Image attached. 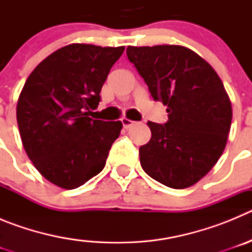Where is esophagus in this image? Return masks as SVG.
I'll return each mask as SVG.
<instances>
[{
	"label": "esophagus",
	"instance_id": "esophagus-1",
	"mask_svg": "<svg viewBox=\"0 0 252 252\" xmlns=\"http://www.w3.org/2000/svg\"><path fill=\"white\" fill-rule=\"evenodd\" d=\"M121 122H122V125H124V128H130L131 126H132V125H133V121H131V120L126 119V117H122Z\"/></svg>",
	"mask_w": 252,
	"mask_h": 252
}]
</instances>
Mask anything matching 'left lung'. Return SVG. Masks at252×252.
Listing matches in <instances>:
<instances>
[{
  "mask_svg": "<svg viewBox=\"0 0 252 252\" xmlns=\"http://www.w3.org/2000/svg\"><path fill=\"white\" fill-rule=\"evenodd\" d=\"M126 53L153 98L168 106L166 124L148 122L142 169L169 188L192 187L215 166L228 139L232 106L221 78L186 46H127Z\"/></svg>",
  "mask_w": 252,
  "mask_h": 252,
  "instance_id": "left-lung-1",
  "label": "left lung"
}]
</instances>
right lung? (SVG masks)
<instances>
[{"label": "right lung", "instance_id": "right-lung-1", "mask_svg": "<svg viewBox=\"0 0 252 252\" xmlns=\"http://www.w3.org/2000/svg\"><path fill=\"white\" fill-rule=\"evenodd\" d=\"M125 46L69 44L31 72L17 99L22 145L46 180L75 189L101 173L121 121L90 117Z\"/></svg>", "mask_w": 252, "mask_h": 252}]
</instances>
